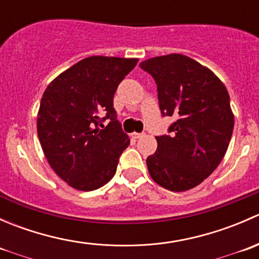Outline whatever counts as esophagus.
I'll return each instance as SVG.
<instances>
[{"label":"esophagus","instance_id":"34e87169","mask_svg":"<svg viewBox=\"0 0 259 259\" xmlns=\"http://www.w3.org/2000/svg\"><path fill=\"white\" fill-rule=\"evenodd\" d=\"M132 137L134 138V139H140V138L144 137V134H142V133H133Z\"/></svg>","mask_w":259,"mask_h":259}]
</instances>
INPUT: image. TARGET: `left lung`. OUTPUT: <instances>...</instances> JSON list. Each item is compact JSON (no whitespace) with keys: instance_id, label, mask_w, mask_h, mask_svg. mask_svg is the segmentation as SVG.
<instances>
[{"instance_id":"1","label":"left lung","mask_w":259,"mask_h":259,"mask_svg":"<svg viewBox=\"0 0 259 259\" xmlns=\"http://www.w3.org/2000/svg\"><path fill=\"white\" fill-rule=\"evenodd\" d=\"M153 76L163 116H174L168 135L156 137L158 149L146 159L155 183L171 192L192 189L223 159L234 126L229 94L209 69L180 54L140 64Z\"/></svg>"}]
</instances>
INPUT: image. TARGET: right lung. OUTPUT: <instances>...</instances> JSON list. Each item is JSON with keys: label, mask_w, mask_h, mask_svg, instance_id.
<instances>
[{"label": "right lung", "mask_w": 259, "mask_h": 259, "mask_svg": "<svg viewBox=\"0 0 259 259\" xmlns=\"http://www.w3.org/2000/svg\"><path fill=\"white\" fill-rule=\"evenodd\" d=\"M137 64L138 59L86 57L46 88L38 139L51 168L70 187L90 192L115 176L130 140L116 119L114 94ZM105 119L109 124L104 128Z\"/></svg>", "instance_id": "add662e5"}]
</instances>
